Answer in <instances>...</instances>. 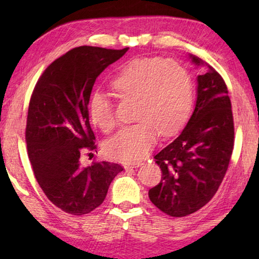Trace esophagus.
<instances>
[{
    "label": "esophagus",
    "mask_w": 259,
    "mask_h": 259,
    "mask_svg": "<svg viewBox=\"0 0 259 259\" xmlns=\"http://www.w3.org/2000/svg\"><path fill=\"white\" fill-rule=\"evenodd\" d=\"M143 163H142V162H137V163H133V164H130V166H131V168H138V166L139 165H142Z\"/></svg>",
    "instance_id": "34e87169"
}]
</instances>
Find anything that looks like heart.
I'll use <instances>...</instances> for the list:
<instances>
[{"label": "heart", "mask_w": 259, "mask_h": 259, "mask_svg": "<svg viewBox=\"0 0 259 259\" xmlns=\"http://www.w3.org/2000/svg\"><path fill=\"white\" fill-rule=\"evenodd\" d=\"M113 89L122 97L137 98L135 119L106 145L107 154L119 161L137 162L155 145L159 134H176L187 120L193 87L188 72L171 60L136 59L122 67L112 80ZM91 121L105 133L115 125L112 104L100 91L89 100Z\"/></svg>", "instance_id": "1"}]
</instances>
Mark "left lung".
<instances>
[{
	"instance_id": "8db88e82",
	"label": "left lung",
	"mask_w": 259,
	"mask_h": 259,
	"mask_svg": "<svg viewBox=\"0 0 259 259\" xmlns=\"http://www.w3.org/2000/svg\"><path fill=\"white\" fill-rule=\"evenodd\" d=\"M196 102L178 137L154 156L161 182L148 191L152 203L172 217L198 211L216 194L229 168L234 125L229 91L223 77L194 55Z\"/></svg>"
}]
</instances>
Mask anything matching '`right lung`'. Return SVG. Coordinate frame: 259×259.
<instances>
[{
	"label": "right lung",
	"mask_w": 259,
	"mask_h": 259,
	"mask_svg": "<svg viewBox=\"0 0 259 259\" xmlns=\"http://www.w3.org/2000/svg\"><path fill=\"white\" fill-rule=\"evenodd\" d=\"M128 49L74 48L56 59L34 88L26 125L28 157L47 198L67 213L80 216L99 207L123 170L106 161L82 168L80 156L96 148L88 112L96 78Z\"/></svg>",
	"instance_id": "right-lung-1"
}]
</instances>
